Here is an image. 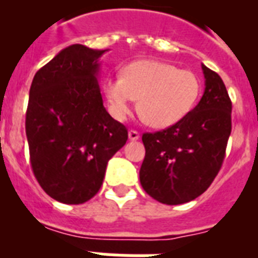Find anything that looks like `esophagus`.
<instances>
[{
  "label": "esophagus",
  "mask_w": 258,
  "mask_h": 258,
  "mask_svg": "<svg viewBox=\"0 0 258 258\" xmlns=\"http://www.w3.org/2000/svg\"><path fill=\"white\" fill-rule=\"evenodd\" d=\"M140 139V133L137 131H129V140L131 141H136Z\"/></svg>",
  "instance_id": "1"
}]
</instances>
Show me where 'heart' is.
<instances>
[{
  "label": "heart",
  "instance_id": "1",
  "mask_svg": "<svg viewBox=\"0 0 258 258\" xmlns=\"http://www.w3.org/2000/svg\"><path fill=\"white\" fill-rule=\"evenodd\" d=\"M202 81L189 70L159 60H137L121 77L106 79L103 93L111 114L123 119L139 99V111L153 127H168L181 121L197 105Z\"/></svg>",
  "mask_w": 258,
  "mask_h": 258
}]
</instances>
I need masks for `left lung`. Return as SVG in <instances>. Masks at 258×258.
I'll return each mask as SVG.
<instances>
[{"instance_id": "left-lung-1", "label": "left lung", "mask_w": 258, "mask_h": 258, "mask_svg": "<svg viewBox=\"0 0 258 258\" xmlns=\"http://www.w3.org/2000/svg\"><path fill=\"white\" fill-rule=\"evenodd\" d=\"M205 93L188 115L164 131L144 133L140 183L164 205L205 192L222 167L231 132V101L218 74L202 64Z\"/></svg>"}]
</instances>
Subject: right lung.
Segmentation results:
<instances>
[{"instance_id": "add662e5", "label": "right lung", "mask_w": 258, "mask_h": 258, "mask_svg": "<svg viewBox=\"0 0 258 258\" xmlns=\"http://www.w3.org/2000/svg\"><path fill=\"white\" fill-rule=\"evenodd\" d=\"M105 51L74 44L35 74L25 132L32 171L55 201L81 205L99 191L127 129L103 106L97 75Z\"/></svg>"}]
</instances>
